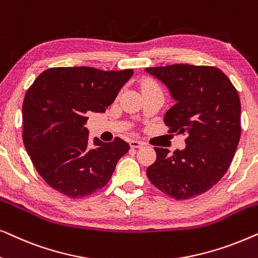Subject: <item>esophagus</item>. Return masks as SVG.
I'll return each instance as SVG.
<instances>
[{
  "label": "esophagus",
  "instance_id": "obj_1",
  "mask_svg": "<svg viewBox=\"0 0 258 258\" xmlns=\"http://www.w3.org/2000/svg\"><path fill=\"white\" fill-rule=\"evenodd\" d=\"M144 146V143L142 142V141H135V140H133V141H130V147L132 148H142Z\"/></svg>",
  "mask_w": 258,
  "mask_h": 258
}]
</instances>
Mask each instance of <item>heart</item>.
<instances>
[{
  "mask_svg": "<svg viewBox=\"0 0 258 258\" xmlns=\"http://www.w3.org/2000/svg\"><path fill=\"white\" fill-rule=\"evenodd\" d=\"M143 89H147V88H157L156 84H155L153 81H149V80H146L143 82Z\"/></svg>",
  "mask_w": 258,
  "mask_h": 258,
  "instance_id": "obj_1",
  "label": "heart"
}]
</instances>
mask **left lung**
I'll return each mask as SVG.
<instances>
[{"mask_svg":"<svg viewBox=\"0 0 258 258\" xmlns=\"http://www.w3.org/2000/svg\"><path fill=\"white\" fill-rule=\"evenodd\" d=\"M169 89L175 104L165 112L171 133L185 134V148L172 154L155 148L148 178L176 200L195 197L227 172L241 137V101L228 76L215 67L171 64L146 68Z\"/></svg>","mask_w":258,"mask_h":258,"instance_id":"1","label":"left lung"}]
</instances>
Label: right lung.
<instances>
[{
  "label": "right lung",
  "mask_w": 258,
  "mask_h": 258,
  "mask_svg": "<svg viewBox=\"0 0 258 258\" xmlns=\"http://www.w3.org/2000/svg\"><path fill=\"white\" fill-rule=\"evenodd\" d=\"M133 69L103 72L91 67L45 70L24 96L23 142L35 169L52 189L77 199L103 188L129 144L121 139L89 140L91 112H104Z\"/></svg>",
  "instance_id": "right-lung-1"
}]
</instances>
